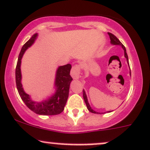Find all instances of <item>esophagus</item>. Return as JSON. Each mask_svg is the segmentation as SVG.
Returning <instances> with one entry per match:
<instances>
[{
  "instance_id": "34e87169",
  "label": "esophagus",
  "mask_w": 150,
  "mask_h": 150,
  "mask_svg": "<svg viewBox=\"0 0 150 150\" xmlns=\"http://www.w3.org/2000/svg\"><path fill=\"white\" fill-rule=\"evenodd\" d=\"M80 71L81 68L80 66L78 64H76L74 67H72L71 70V76L74 79H78L80 77Z\"/></svg>"
}]
</instances>
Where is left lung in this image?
<instances>
[{
  "label": "left lung",
  "mask_w": 150,
  "mask_h": 150,
  "mask_svg": "<svg viewBox=\"0 0 150 150\" xmlns=\"http://www.w3.org/2000/svg\"><path fill=\"white\" fill-rule=\"evenodd\" d=\"M108 34H109V36H110V43H111V44H112V45H120V46L123 48V50H124V57H126V61H127V63H128V67H129V68H130L129 62H128V54H127V53H126V47H124V45L121 43L120 40L118 39L117 37L114 36V35H113V34H112V33H108ZM130 71H131V70H130ZM130 75H131V72H130ZM83 96L84 101H85L86 107H87L88 110L89 112H92V113H94V114H100V113H99V112H96V111L93 110V109L91 108V105H90V104L88 103V98H87V96H86V91H84V90H83ZM111 112V111H108V112Z\"/></svg>",
  "instance_id": "1"
}]
</instances>
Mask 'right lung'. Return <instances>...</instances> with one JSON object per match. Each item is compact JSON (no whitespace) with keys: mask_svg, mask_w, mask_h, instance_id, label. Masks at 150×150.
Instances as JSON below:
<instances>
[{"mask_svg":"<svg viewBox=\"0 0 150 150\" xmlns=\"http://www.w3.org/2000/svg\"><path fill=\"white\" fill-rule=\"evenodd\" d=\"M37 37L38 33L33 34L21 49L15 69L17 88L23 102L32 112L40 115H57L63 112L68 99L70 83L73 80L70 76V71L71 69V64H67L63 66H59L57 69L54 83L55 91L47 99L40 102L34 101L31 99V96L24 91L22 87L21 63L23 54L29 47L34 43Z\"/></svg>","mask_w":150,"mask_h":150,"instance_id":"add662e5","label":"right lung"}]
</instances>
